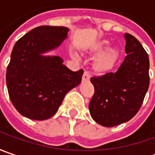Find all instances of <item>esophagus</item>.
I'll use <instances>...</instances> for the list:
<instances>
[{"mask_svg": "<svg viewBox=\"0 0 155 155\" xmlns=\"http://www.w3.org/2000/svg\"><path fill=\"white\" fill-rule=\"evenodd\" d=\"M90 78H91V73H90V71H85L84 72V74H83V77H82V79H83V81L89 80V79H90Z\"/></svg>", "mask_w": 155, "mask_h": 155, "instance_id": "obj_1", "label": "esophagus"}]
</instances>
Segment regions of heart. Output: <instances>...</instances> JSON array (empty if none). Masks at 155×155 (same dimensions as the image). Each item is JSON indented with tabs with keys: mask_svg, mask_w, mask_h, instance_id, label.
Returning a JSON list of instances; mask_svg holds the SVG:
<instances>
[{
	"mask_svg": "<svg viewBox=\"0 0 155 155\" xmlns=\"http://www.w3.org/2000/svg\"><path fill=\"white\" fill-rule=\"evenodd\" d=\"M108 46L107 41H102L98 44L95 45L92 47V51L94 52H100L104 50ZM119 59V51L115 48H110L103 51L99 55L95 62H94V69L96 71L99 73H104L110 71L115 66Z\"/></svg>",
	"mask_w": 155,
	"mask_h": 155,
	"instance_id": "obj_1",
	"label": "heart"
}]
</instances>
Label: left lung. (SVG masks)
Wrapping results in <instances>:
<instances>
[{"instance_id": "left-lung-1", "label": "left lung", "mask_w": 155, "mask_h": 155, "mask_svg": "<svg viewBox=\"0 0 155 155\" xmlns=\"http://www.w3.org/2000/svg\"><path fill=\"white\" fill-rule=\"evenodd\" d=\"M127 56L116 72L94 76L95 92L89 104L94 121L114 127L132 119L149 86V58L139 40L125 33Z\"/></svg>"}]
</instances>
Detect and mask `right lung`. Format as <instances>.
<instances>
[{
	"label": "right lung",
	"instance_id": "right-lung-1",
	"mask_svg": "<svg viewBox=\"0 0 155 155\" xmlns=\"http://www.w3.org/2000/svg\"><path fill=\"white\" fill-rule=\"evenodd\" d=\"M64 27L33 28L15 43L6 82L15 108L33 120H46L56 113L66 93L81 83L84 70L72 71L60 57L41 53L58 47L66 39Z\"/></svg>",
	"mask_w": 155,
	"mask_h": 155
}]
</instances>
